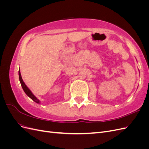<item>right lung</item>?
<instances>
[{
	"instance_id": "add662e5",
	"label": "right lung",
	"mask_w": 149,
	"mask_h": 149,
	"mask_svg": "<svg viewBox=\"0 0 149 149\" xmlns=\"http://www.w3.org/2000/svg\"><path fill=\"white\" fill-rule=\"evenodd\" d=\"M19 80H20V84H21V86L22 88H23L24 92L25 93V94L27 95L30 98H31V100H32L33 101H35L36 103H38V104H40V101L39 100H38V99L35 96L34 94L32 93V92H31L30 91V89L26 86V85L25 84V83L24 82L23 79H22V76H21V73H20V70H19Z\"/></svg>"
}]
</instances>
